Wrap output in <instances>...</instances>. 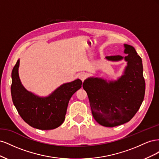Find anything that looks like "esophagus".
<instances>
[{"instance_id":"1","label":"esophagus","mask_w":159,"mask_h":159,"mask_svg":"<svg viewBox=\"0 0 159 159\" xmlns=\"http://www.w3.org/2000/svg\"><path fill=\"white\" fill-rule=\"evenodd\" d=\"M78 78L81 80V81H84L85 78V74L84 73V72H81V73H80L78 74Z\"/></svg>"}]
</instances>
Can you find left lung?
<instances>
[{
	"label": "left lung",
	"mask_w": 159,
	"mask_h": 159,
	"mask_svg": "<svg viewBox=\"0 0 159 159\" xmlns=\"http://www.w3.org/2000/svg\"><path fill=\"white\" fill-rule=\"evenodd\" d=\"M126 56H106L105 59L127 62L117 80L90 77L84 80L91 113L101 125L113 127L129 122L140 108L145 93L142 60L132 46L124 44Z\"/></svg>",
	"instance_id": "obj_1"
}]
</instances>
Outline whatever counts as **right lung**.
Masks as SVG:
<instances>
[{
  "label": "right lung",
  "instance_id": "add662e5",
  "mask_svg": "<svg viewBox=\"0 0 159 159\" xmlns=\"http://www.w3.org/2000/svg\"><path fill=\"white\" fill-rule=\"evenodd\" d=\"M18 60L12 71L11 95L14 106L22 119L30 126L41 130L54 129L63 123L69 101L81 88L77 79L61 85L46 97H40L28 91L19 78Z\"/></svg>",
  "mask_w": 159,
  "mask_h": 159
}]
</instances>
